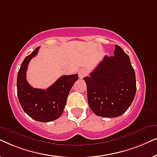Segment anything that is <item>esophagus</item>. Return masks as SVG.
Listing matches in <instances>:
<instances>
[{"label":"esophagus","instance_id":"esophagus-1","mask_svg":"<svg viewBox=\"0 0 157 157\" xmlns=\"http://www.w3.org/2000/svg\"><path fill=\"white\" fill-rule=\"evenodd\" d=\"M78 74L79 78H80L81 79H82L83 77L86 76L87 74H88V72H87V71L86 70V69H80V70L78 71Z\"/></svg>","mask_w":157,"mask_h":157}]
</instances>
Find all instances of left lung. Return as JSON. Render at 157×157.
<instances>
[{"mask_svg":"<svg viewBox=\"0 0 157 157\" xmlns=\"http://www.w3.org/2000/svg\"><path fill=\"white\" fill-rule=\"evenodd\" d=\"M113 54L105 56L90 76L83 78L90 108L102 117L114 118L125 113L136 91L135 71L128 56L117 45Z\"/></svg>","mask_w":157,"mask_h":157,"instance_id":"1","label":"left lung"}]
</instances>
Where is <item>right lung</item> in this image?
<instances>
[{"label": "right lung", "mask_w": 157, "mask_h": 157, "mask_svg": "<svg viewBox=\"0 0 157 157\" xmlns=\"http://www.w3.org/2000/svg\"><path fill=\"white\" fill-rule=\"evenodd\" d=\"M38 49L39 47L27 56L21 64L17 76V94L21 107L30 117L38 121L49 122L61 116L68 94L78 76H62L46 90L33 88L26 80V71Z\"/></svg>", "instance_id": "add662e5"}]
</instances>
